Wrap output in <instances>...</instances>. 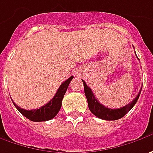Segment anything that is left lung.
<instances>
[{
    "label": "left lung",
    "instance_id": "8db88e82",
    "mask_svg": "<svg viewBox=\"0 0 153 153\" xmlns=\"http://www.w3.org/2000/svg\"><path fill=\"white\" fill-rule=\"evenodd\" d=\"M82 81L84 84L85 94L86 97V99L88 102V107H89L91 112L97 117L103 119V120H107V121L118 120V119H121L122 117H123L134 106V104L136 103L137 100L140 97V94L141 92V91H140L136 97L131 103L125 105L124 107H122L120 109H110V108H107V107L103 106L102 103H99L96 99L91 89L87 86V85L84 80ZM141 89H142V87H141Z\"/></svg>",
    "mask_w": 153,
    "mask_h": 153
}]
</instances>
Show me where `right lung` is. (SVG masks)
Listing matches in <instances>:
<instances>
[{"label":"right lung","instance_id":"1","mask_svg":"<svg viewBox=\"0 0 153 153\" xmlns=\"http://www.w3.org/2000/svg\"><path fill=\"white\" fill-rule=\"evenodd\" d=\"M74 79V76H71L68 78L66 81H64L57 90L56 95L54 97L50 100L49 103H47L45 105L40 107L39 109H35V110H26L21 109L19 107L17 104L13 102L16 109L24 116L28 118L29 120L32 122H45L53 119L55 116H56L59 112V110L62 107V101L63 99V97L68 90V87L69 85L70 81ZM13 101V100H12Z\"/></svg>","mask_w":153,"mask_h":153}]
</instances>
